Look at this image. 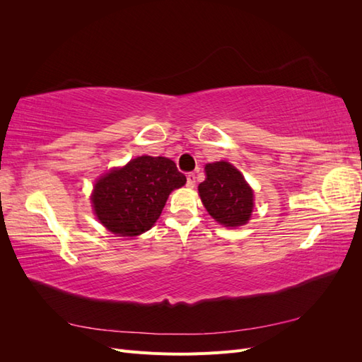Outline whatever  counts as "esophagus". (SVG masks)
Listing matches in <instances>:
<instances>
[{"instance_id":"esophagus-1","label":"esophagus","mask_w":362,"mask_h":362,"mask_svg":"<svg viewBox=\"0 0 362 362\" xmlns=\"http://www.w3.org/2000/svg\"><path fill=\"white\" fill-rule=\"evenodd\" d=\"M194 184H196V175L193 172H190V173H187V185L189 187H194Z\"/></svg>"}]
</instances>
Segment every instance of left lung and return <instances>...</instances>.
<instances>
[{"label":"left lung","instance_id":"1","mask_svg":"<svg viewBox=\"0 0 362 362\" xmlns=\"http://www.w3.org/2000/svg\"><path fill=\"white\" fill-rule=\"evenodd\" d=\"M206 178L199 184V196L210 216L225 226L245 225L254 208V192L228 161L205 166Z\"/></svg>","mask_w":362,"mask_h":362}]
</instances>
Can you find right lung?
<instances>
[{
	"mask_svg": "<svg viewBox=\"0 0 362 362\" xmlns=\"http://www.w3.org/2000/svg\"><path fill=\"white\" fill-rule=\"evenodd\" d=\"M185 181L172 160L137 157L96 181L92 194L95 214L108 231L139 235L157 222L170 192Z\"/></svg>",
	"mask_w": 362,
	"mask_h": 362,
	"instance_id": "add662e5",
	"label": "right lung"
}]
</instances>
